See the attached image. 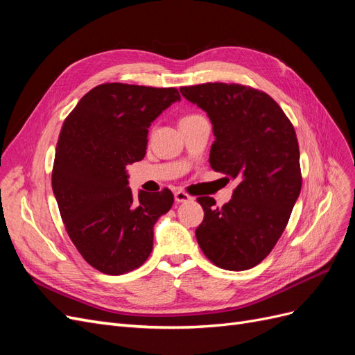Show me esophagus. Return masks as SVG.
<instances>
[{"mask_svg": "<svg viewBox=\"0 0 355 355\" xmlns=\"http://www.w3.org/2000/svg\"><path fill=\"white\" fill-rule=\"evenodd\" d=\"M175 200L178 202H188V201L192 200V197L189 194H187V192H184V191H176L175 192Z\"/></svg>", "mask_w": 355, "mask_h": 355, "instance_id": "obj_1", "label": "esophagus"}]
</instances>
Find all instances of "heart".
<instances>
[{"label": "heart", "instance_id": "b5f03b06", "mask_svg": "<svg viewBox=\"0 0 355 355\" xmlns=\"http://www.w3.org/2000/svg\"><path fill=\"white\" fill-rule=\"evenodd\" d=\"M192 116H197V115H188V116H185V118H192ZM182 120H184V118H182Z\"/></svg>", "mask_w": 355, "mask_h": 355}]
</instances>
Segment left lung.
Returning a JSON list of instances; mask_svg holds the SVG:
<instances>
[{
  "label": "left lung",
  "mask_w": 355,
  "mask_h": 355,
  "mask_svg": "<svg viewBox=\"0 0 355 355\" xmlns=\"http://www.w3.org/2000/svg\"><path fill=\"white\" fill-rule=\"evenodd\" d=\"M180 93L210 118L211 168L239 180L222 207L197 198L204 210L198 245L223 270H250L282 237L302 187L295 128L271 96L249 85L206 83Z\"/></svg>",
  "instance_id": "1"
}]
</instances>
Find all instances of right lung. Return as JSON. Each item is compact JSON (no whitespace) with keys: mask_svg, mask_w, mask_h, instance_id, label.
<instances>
[{"mask_svg":"<svg viewBox=\"0 0 355 355\" xmlns=\"http://www.w3.org/2000/svg\"><path fill=\"white\" fill-rule=\"evenodd\" d=\"M176 89L106 83L84 94L62 125L51 187L73 245L96 270L121 275L153 252L154 225L173 194L128 188L125 167L146 154L148 128Z\"/></svg>","mask_w":355,"mask_h":355,"instance_id":"add662e5","label":"right lung"}]
</instances>
